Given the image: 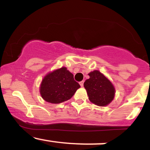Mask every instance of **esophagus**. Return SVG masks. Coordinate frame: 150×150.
I'll use <instances>...</instances> for the list:
<instances>
[{
    "instance_id": "obj_1",
    "label": "esophagus",
    "mask_w": 150,
    "mask_h": 150,
    "mask_svg": "<svg viewBox=\"0 0 150 150\" xmlns=\"http://www.w3.org/2000/svg\"><path fill=\"white\" fill-rule=\"evenodd\" d=\"M80 85L81 87H83L84 85V81H81V82H80Z\"/></svg>"
}]
</instances>
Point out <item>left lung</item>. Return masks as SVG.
I'll list each match as a JSON object with an SVG mask.
<instances>
[{
	"label": "left lung",
	"instance_id": "obj_1",
	"mask_svg": "<svg viewBox=\"0 0 150 150\" xmlns=\"http://www.w3.org/2000/svg\"><path fill=\"white\" fill-rule=\"evenodd\" d=\"M89 78L84 82L89 101L99 106H106L114 99V86L111 82L99 70L89 74Z\"/></svg>",
	"mask_w": 150,
	"mask_h": 150
}]
</instances>
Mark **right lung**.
<instances>
[{
	"label": "right lung",
	"instance_id": "1",
	"mask_svg": "<svg viewBox=\"0 0 150 150\" xmlns=\"http://www.w3.org/2000/svg\"><path fill=\"white\" fill-rule=\"evenodd\" d=\"M80 87L73 74L65 67H62L46 74L39 92L44 100L51 104H60L70 99Z\"/></svg>",
	"mask_w": 150,
	"mask_h": 150
}]
</instances>
